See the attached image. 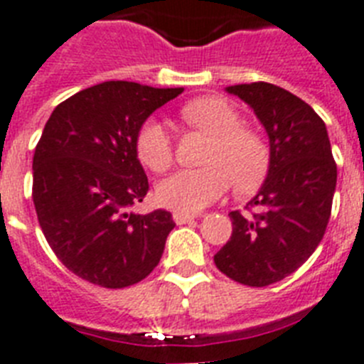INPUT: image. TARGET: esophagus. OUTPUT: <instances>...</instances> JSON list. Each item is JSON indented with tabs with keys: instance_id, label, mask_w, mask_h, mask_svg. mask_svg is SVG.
I'll use <instances>...</instances> for the list:
<instances>
[{
	"instance_id": "1",
	"label": "esophagus",
	"mask_w": 364,
	"mask_h": 364,
	"mask_svg": "<svg viewBox=\"0 0 364 364\" xmlns=\"http://www.w3.org/2000/svg\"><path fill=\"white\" fill-rule=\"evenodd\" d=\"M196 216L194 215H188V213H173V222L177 225H183V224H188V222H194Z\"/></svg>"
}]
</instances>
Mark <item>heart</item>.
<instances>
[{
  "label": "heart",
  "mask_w": 364,
  "mask_h": 364,
  "mask_svg": "<svg viewBox=\"0 0 364 364\" xmlns=\"http://www.w3.org/2000/svg\"><path fill=\"white\" fill-rule=\"evenodd\" d=\"M183 120L213 136L200 170H181L157 187V201L179 213H196L220 200L235 181L239 191H252L268 168V148L257 133L240 127V116L220 97H198L181 111ZM140 163L154 172H166L173 163L168 131L157 120L140 125L135 140Z\"/></svg>",
  "instance_id": "heart-1"
}]
</instances>
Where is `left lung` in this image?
Returning a JSON list of instances; mask_svg holds the SVG:
<instances>
[{"label": "left lung", "instance_id": "obj_1", "mask_svg": "<svg viewBox=\"0 0 364 364\" xmlns=\"http://www.w3.org/2000/svg\"><path fill=\"white\" fill-rule=\"evenodd\" d=\"M257 114L270 139L261 191L231 210L233 233L215 255L222 274L248 287L277 283L304 264L322 240L337 185L326 124L311 105L270 83L228 87Z\"/></svg>", "mask_w": 364, "mask_h": 364}]
</instances>
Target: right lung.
<instances>
[{
  "instance_id": "1",
  "label": "right lung",
  "mask_w": 364,
  "mask_h": 364,
  "mask_svg": "<svg viewBox=\"0 0 364 364\" xmlns=\"http://www.w3.org/2000/svg\"><path fill=\"white\" fill-rule=\"evenodd\" d=\"M183 88L105 81L59 103L33 157V203L46 240L81 279L124 289L148 277L176 228L168 210L127 213L148 194L140 125Z\"/></svg>"
}]
</instances>
